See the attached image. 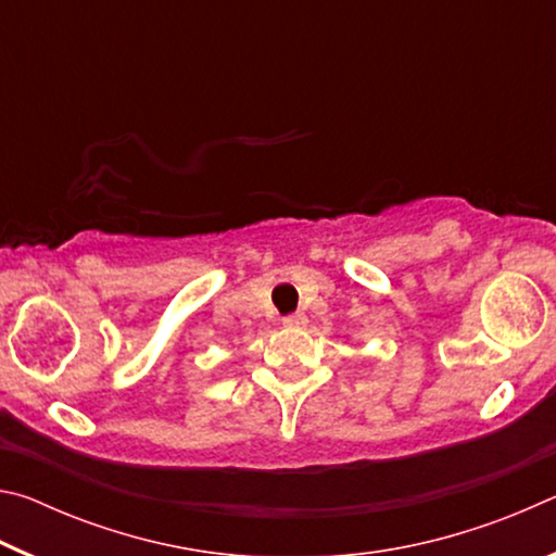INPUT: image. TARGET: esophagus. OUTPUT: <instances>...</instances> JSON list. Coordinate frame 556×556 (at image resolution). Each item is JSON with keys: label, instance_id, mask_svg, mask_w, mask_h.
<instances>
[{"label": "esophagus", "instance_id": "obj_1", "mask_svg": "<svg viewBox=\"0 0 556 556\" xmlns=\"http://www.w3.org/2000/svg\"><path fill=\"white\" fill-rule=\"evenodd\" d=\"M281 324H285L287 328H304L306 326V316L304 314H291V316L281 318Z\"/></svg>", "mask_w": 556, "mask_h": 556}]
</instances>
